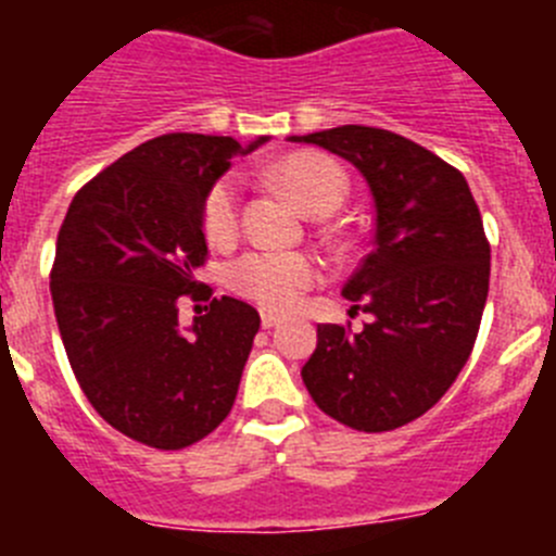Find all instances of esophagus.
Segmentation results:
<instances>
[{"instance_id": "34e87169", "label": "esophagus", "mask_w": 556, "mask_h": 556, "mask_svg": "<svg viewBox=\"0 0 556 556\" xmlns=\"http://www.w3.org/2000/svg\"><path fill=\"white\" fill-rule=\"evenodd\" d=\"M275 326H281V317H278V314H273V312H262V328H275Z\"/></svg>"}]
</instances>
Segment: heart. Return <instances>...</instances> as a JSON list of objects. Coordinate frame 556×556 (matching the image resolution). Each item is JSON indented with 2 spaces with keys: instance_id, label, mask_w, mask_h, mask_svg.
Masks as SVG:
<instances>
[{
  "instance_id": "heart-1",
  "label": "heart",
  "mask_w": 556,
  "mask_h": 556,
  "mask_svg": "<svg viewBox=\"0 0 556 556\" xmlns=\"http://www.w3.org/2000/svg\"><path fill=\"white\" fill-rule=\"evenodd\" d=\"M269 180L281 186L298 208L317 217L331 214L348 191L342 166L323 152H292L269 166ZM239 223V186L230 175L214 180L203 198V230L211 242H228ZM320 262L292 250H248L225 267L233 294L267 312H289L320 281Z\"/></svg>"
}]
</instances>
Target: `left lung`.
I'll list each match as a JSON object with an SVG mask.
<instances>
[{"label":"left lung","mask_w":556,"mask_h":556,"mask_svg":"<svg viewBox=\"0 0 556 556\" xmlns=\"http://www.w3.org/2000/svg\"><path fill=\"white\" fill-rule=\"evenodd\" d=\"M351 161L372 191V250L342 294L362 331L317 326L301 376L314 404L356 431L412 424L473 351L490 289V242L462 172L390 130L342 125L292 136Z\"/></svg>","instance_id":"left-lung-1"}]
</instances>
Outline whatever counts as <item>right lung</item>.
Wrapping results in <instances>:
<instances>
[{"mask_svg":"<svg viewBox=\"0 0 556 556\" xmlns=\"http://www.w3.org/2000/svg\"><path fill=\"white\" fill-rule=\"evenodd\" d=\"M242 147L230 136L166 132L113 161L75 194L49 273L68 365L105 424L150 448L198 443L228 417L258 312L214 298L180 331V298L208 244L203 198ZM210 294L205 295L204 292Z\"/></svg>","mask_w":556,"mask_h":556,"instance_id":"right-lung-1","label":"right lung"}]
</instances>
